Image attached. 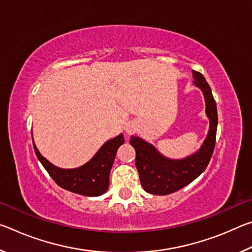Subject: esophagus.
<instances>
[{
  "label": "esophagus",
  "instance_id": "1",
  "mask_svg": "<svg viewBox=\"0 0 252 252\" xmlns=\"http://www.w3.org/2000/svg\"><path fill=\"white\" fill-rule=\"evenodd\" d=\"M134 130H135V127L133 126H126V132L127 134H132V133H134Z\"/></svg>",
  "mask_w": 252,
  "mask_h": 252
}]
</instances>
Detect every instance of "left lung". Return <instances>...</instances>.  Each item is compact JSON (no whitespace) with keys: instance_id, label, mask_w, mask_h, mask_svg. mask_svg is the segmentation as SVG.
<instances>
[{"instance_id":"left-lung-1","label":"left lung","mask_w":252,"mask_h":252,"mask_svg":"<svg viewBox=\"0 0 252 252\" xmlns=\"http://www.w3.org/2000/svg\"><path fill=\"white\" fill-rule=\"evenodd\" d=\"M193 84L202 91L206 101V114L210 121L207 138L198 151L183 159H169L162 156L155 146L140 136L132 135L131 146L135 150V165L140 182L149 193L165 195L182 189L197 179L209 164L215 150L218 113L211 89L204 76L192 71Z\"/></svg>"}]
</instances>
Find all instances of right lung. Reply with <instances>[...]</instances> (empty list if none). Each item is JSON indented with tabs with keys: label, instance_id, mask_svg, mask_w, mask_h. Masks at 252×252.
<instances>
[{
	"label": "right lung",
	"instance_id": "obj_1",
	"mask_svg": "<svg viewBox=\"0 0 252 252\" xmlns=\"http://www.w3.org/2000/svg\"><path fill=\"white\" fill-rule=\"evenodd\" d=\"M123 143L125 136L122 133L110 139L99 149L90 161L74 169L57 167L41 155L34 141L33 147L37 159L58 186L71 192L87 197H99L108 190L111 168L118 149Z\"/></svg>",
	"mask_w": 252,
	"mask_h": 252
}]
</instances>
